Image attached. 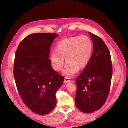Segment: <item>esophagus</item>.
<instances>
[{"label":"esophagus","instance_id":"obj_1","mask_svg":"<svg viewBox=\"0 0 128 128\" xmlns=\"http://www.w3.org/2000/svg\"><path fill=\"white\" fill-rule=\"evenodd\" d=\"M70 80H69V78L68 77H66L64 78V82H70Z\"/></svg>","mask_w":128,"mask_h":128}]
</instances>
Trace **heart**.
Listing matches in <instances>:
<instances>
[{"instance_id": "heart-1", "label": "heart", "mask_w": 128, "mask_h": 128, "mask_svg": "<svg viewBox=\"0 0 128 128\" xmlns=\"http://www.w3.org/2000/svg\"><path fill=\"white\" fill-rule=\"evenodd\" d=\"M94 44L90 38L85 35L72 37L59 42L56 51L50 54V62L53 69L60 72L65 63L68 64L64 74L72 76L78 69H82L88 66L91 59Z\"/></svg>"}]
</instances>
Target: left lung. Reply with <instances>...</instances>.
Listing matches in <instances>:
<instances>
[{"label": "left lung", "instance_id": "1", "mask_svg": "<svg viewBox=\"0 0 128 128\" xmlns=\"http://www.w3.org/2000/svg\"><path fill=\"white\" fill-rule=\"evenodd\" d=\"M88 33L93 42V53L88 66L75 80V105L86 113H93L104 105L109 94L113 72L107 46L100 37Z\"/></svg>", "mask_w": 128, "mask_h": 128}]
</instances>
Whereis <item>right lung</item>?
<instances>
[{
  "mask_svg": "<svg viewBox=\"0 0 128 128\" xmlns=\"http://www.w3.org/2000/svg\"><path fill=\"white\" fill-rule=\"evenodd\" d=\"M58 34H30L16 50L14 76L23 102L32 112L40 115L50 113L56 107V93L64 77L52 69L49 59L50 47Z\"/></svg>",
  "mask_w": 128,
  "mask_h": 128,
  "instance_id": "right-lung-1",
  "label": "right lung"
}]
</instances>
